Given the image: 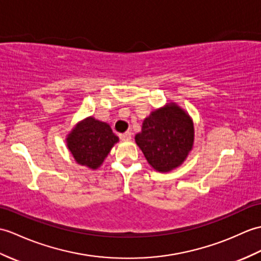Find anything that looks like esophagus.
<instances>
[{
	"instance_id": "esophagus-1",
	"label": "esophagus",
	"mask_w": 261,
	"mask_h": 261,
	"mask_svg": "<svg viewBox=\"0 0 261 261\" xmlns=\"http://www.w3.org/2000/svg\"><path fill=\"white\" fill-rule=\"evenodd\" d=\"M131 137H132V133L130 131H126V132L121 133V135H120V139H121V140H123V141L131 140Z\"/></svg>"
}]
</instances>
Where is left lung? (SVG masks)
Returning <instances> with one entry per match:
<instances>
[{"mask_svg": "<svg viewBox=\"0 0 261 261\" xmlns=\"http://www.w3.org/2000/svg\"><path fill=\"white\" fill-rule=\"evenodd\" d=\"M136 142L150 166L156 171L168 172L179 167L192 149V121L172 103L152 112L143 121Z\"/></svg>", "mask_w": 261, "mask_h": 261, "instance_id": "obj_1", "label": "left lung"}]
</instances>
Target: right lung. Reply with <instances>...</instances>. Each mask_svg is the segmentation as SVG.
I'll return each instance as SVG.
<instances>
[{"mask_svg": "<svg viewBox=\"0 0 261 261\" xmlns=\"http://www.w3.org/2000/svg\"><path fill=\"white\" fill-rule=\"evenodd\" d=\"M118 141L119 138L112 132L110 125L93 118L79 123L66 139L75 161L91 169L101 166Z\"/></svg>", "mask_w": 261, "mask_h": 261, "instance_id": "add662e5", "label": "right lung"}]
</instances>
